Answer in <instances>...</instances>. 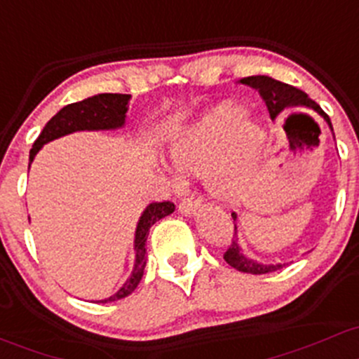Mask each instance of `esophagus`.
<instances>
[{
    "mask_svg": "<svg viewBox=\"0 0 359 359\" xmlns=\"http://www.w3.org/2000/svg\"><path fill=\"white\" fill-rule=\"evenodd\" d=\"M200 205H202V200L200 198H195V196H184L180 202L178 210L184 215H191L200 209Z\"/></svg>",
    "mask_w": 359,
    "mask_h": 359,
    "instance_id": "34e87169",
    "label": "esophagus"
}]
</instances>
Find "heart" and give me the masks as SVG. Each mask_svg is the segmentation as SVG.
<instances>
[{
	"label": "heart",
	"mask_w": 359,
	"mask_h": 359,
	"mask_svg": "<svg viewBox=\"0 0 359 359\" xmlns=\"http://www.w3.org/2000/svg\"><path fill=\"white\" fill-rule=\"evenodd\" d=\"M265 135L234 104H219L169 144V159L181 172H202L207 190L222 200L236 198L255 175Z\"/></svg>",
	"instance_id": "heart-1"
}]
</instances>
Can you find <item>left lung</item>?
<instances>
[{
	"mask_svg": "<svg viewBox=\"0 0 359 359\" xmlns=\"http://www.w3.org/2000/svg\"><path fill=\"white\" fill-rule=\"evenodd\" d=\"M241 83L245 86H250L253 88H257L258 94L262 95L264 99L265 106H267L269 114H271L272 119H276L279 116L283 111L289 109V107H310V109L317 111L320 116H323L329 126L332 128V123H330V118L323 113L322 107L318 106L317 102L311 101L308 97V94H304L303 90L299 88L289 86V83L279 82V80H273L271 76H265V75H255V76H246V79L240 80ZM233 219L236 221V214H231ZM236 231L238 227L234 224V236H236ZM224 260L231 267H234L236 271L246 272V273H269L277 271V269H283L286 264H277V265H264V264H258V262L252 260V258L245 257L241 253L240 245H238L236 240L231 241V245L227 246V250L224 252Z\"/></svg>",
	"mask_w": 359,
	"mask_h": 359,
	"instance_id": "obj_1",
	"label": "left lung"
}]
</instances>
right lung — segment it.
<instances>
[{
	"instance_id": "right-lung-1",
	"label": "right lung",
	"mask_w": 359,
	"mask_h": 359,
	"mask_svg": "<svg viewBox=\"0 0 359 359\" xmlns=\"http://www.w3.org/2000/svg\"><path fill=\"white\" fill-rule=\"evenodd\" d=\"M130 97L132 95L128 94H99L94 95V97L83 99L80 102L65 106L63 109L57 111L55 116L49 119L48 125L44 126V130L37 137V140L34 142L32 149H30L29 161L32 163L42 145L55 140V138L63 137V135L80 132V130H109L123 126L125 125L126 111H128ZM172 212H175V203L165 202V200L164 202L150 203L147 209L144 210L140 221H138L137 233H135V252H137V255H135V267L132 276L123 284V287L119 289L116 294H113L107 299H101L99 303L118 302V299H123L128 294H132L135 289H137L138 283L142 280V276H144L145 264H147L145 241H147L150 226L159 221V219L165 217V215L172 214Z\"/></svg>"
}]
</instances>
